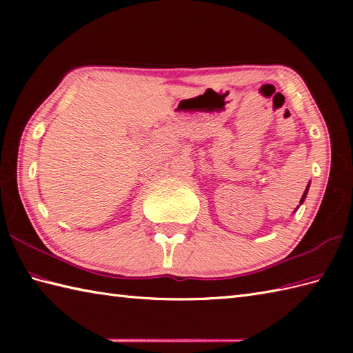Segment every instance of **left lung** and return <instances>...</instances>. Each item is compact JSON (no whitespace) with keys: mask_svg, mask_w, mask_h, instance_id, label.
<instances>
[{"mask_svg":"<svg viewBox=\"0 0 353 353\" xmlns=\"http://www.w3.org/2000/svg\"><path fill=\"white\" fill-rule=\"evenodd\" d=\"M308 190H310V183H308V186H306V190H305V192H303V196H302V199H301V203L299 205H302L303 201H305V199H306V194H308ZM299 208V206H297Z\"/></svg>","mask_w":353,"mask_h":353,"instance_id":"left-lung-1","label":"left lung"}]
</instances>
